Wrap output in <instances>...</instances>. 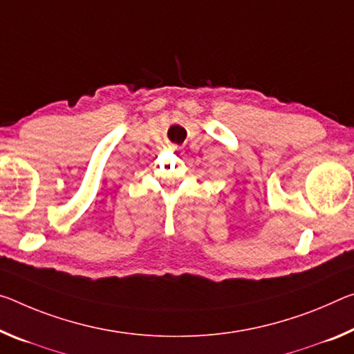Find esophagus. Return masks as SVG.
Segmentation results:
<instances>
[{"label": "esophagus", "instance_id": "1", "mask_svg": "<svg viewBox=\"0 0 354 354\" xmlns=\"http://www.w3.org/2000/svg\"><path fill=\"white\" fill-rule=\"evenodd\" d=\"M170 149L171 151H179V147H176V145H170Z\"/></svg>", "mask_w": 354, "mask_h": 354}]
</instances>
